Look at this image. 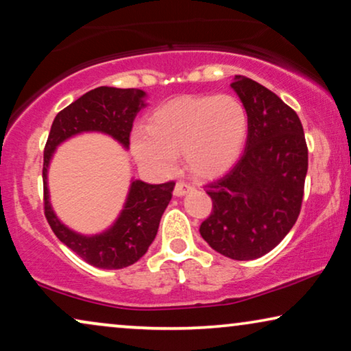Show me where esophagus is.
Here are the masks:
<instances>
[{
  "instance_id": "esophagus-1",
  "label": "esophagus",
  "mask_w": 351,
  "mask_h": 351,
  "mask_svg": "<svg viewBox=\"0 0 351 351\" xmlns=\"http://www.w3.org/2000/svg\"><path fill=\"white\" fill-rule=\"evenodd\" d=\"M191 190H193V186H191L190 184H186V182H177L176 189H174V195L176 196H184Z\"/></svg>"
}]
</instances>
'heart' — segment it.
I'll use <instances>...</instances> for the list:
<instances>
[{
  "label": "heart",
  "mask_w": 351,
  "mask_h": 351,
  "mask_svg": "<svg viewBox=\"0 0 351 351\" xmlns=\"http://www.w3.org/2000/svg\"><path fill=\"white\" fill-rule=\"evenodd\" d=\"M247 136V114L233 95H185L153 110L145 128L131 136L138 166L153 174H169L180 153L186 169L215 177L238 160Z\"/></svg>",
  "instance_id": "1"
}]
</instances>
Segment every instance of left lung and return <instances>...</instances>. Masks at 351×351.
I'll list each match as a JSON object with an SVG mask.
<instances>
[{
    "label": "left lung",
    "mask_w": 351,
    "mask_h": 351,
    "mask_svg": "<svg viewBox=\"0 0 351 351\" xmlns=\"http://www.w3.org/2000/svg\"><path fill=\"white\" fill-rule=\"evenodd\" d=\"M230 86L247 113L246 148L227 174L206 185L213 213L199 233L222 256L254 261L299 217L308 150L299 117L276 94L241 75Z\"/></svg>",
    "instance_id": "8db88e82"
}]
</instances>
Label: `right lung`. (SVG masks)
Masks as SVG:
<instances>
[{"label": "right lung", "mask_w": 351, "mask_h": 351, "mask_svg": "<svg viewBox=\"0 0 351 351\" xmlns=\"http://www.w3.org/2000/svg\"><path fill=\"white\" fill-rule=\"evenodd\" d=\"M145 107V90L100 86L57 113L45 147L43 184L47 222L66 247L78 254L84 262L104 270H118L132 265L148 251L176 184L167 182L152 185L132 177L126 201L114 222L100 233L83 234L66 227L52 208L47 186L49 166L57 147L80 134H104L128 150L134 118Z\"/></svg>", "instance_id": "right-lung-1"}]
</instances>
